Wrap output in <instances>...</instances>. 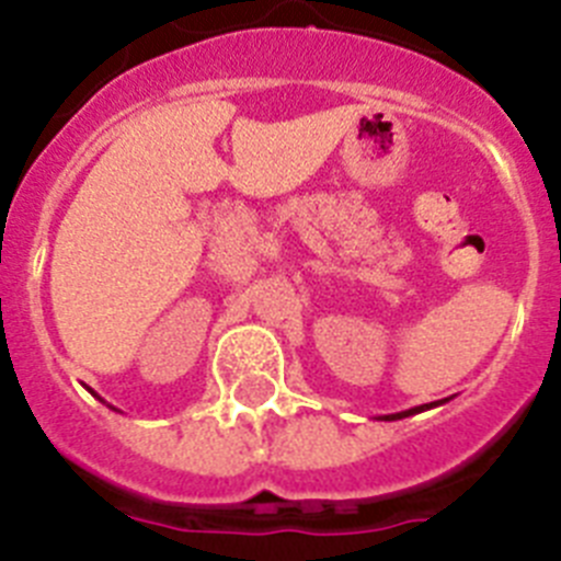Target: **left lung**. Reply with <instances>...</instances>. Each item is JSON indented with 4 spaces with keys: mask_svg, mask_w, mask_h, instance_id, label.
<instances>
[{
    "mask_svg": "<svg viewBox=\"0 0 561 561\" xmlns=\"http://www.w3.org/2000/svg\"><path fill=\"white\" fill-rule=\"evenodd\" d=\"M449 399H440V401H430V404H421V408H410V410H401V413H390V415H379L381 421H399V419H408V415H415V413H424V410H433L438 408V404H447Z\"/></svg>",
    "mask_w": 561,
    "mask_h": 561,
    "instance_id": "1",
    "label": "left lung"
}]
</instances>
